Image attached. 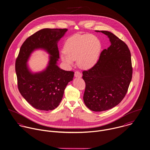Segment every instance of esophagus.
Segmentation results:
<instances>
[{"instance_id": "1", "label": "esophagus", "mask_w": 150, "mask_h": 150, "mask_svg": "<svg viewBox=\"0 0 150 150\" xmlns=\"http://www.w3.org/2000/svg\"><path fill=\"white\" fill-rule=\"evenodd\" d=\"M74 75H75V76L76 78H78L82 77V74H81V73L79 72V71H76V72H75Z\"/></svg>"}]
</instances>
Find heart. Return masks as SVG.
<instances>
[{"label": "heart", "mask_w": 150, "mask_h": 150, "mask_svg": "<svg viewBox=\"0 0 150 150\" xmlns=\"http://www.w3.org/2000/svg\"><path fill=\"white\" fill-rule=\"evenodd\" d=\"M101 43L95 35L76 34L68 38L64 45V52L60 54L62 61L67 65H72L74 60L82 68L93 67L99 58Z\"/></svg>", "instance_id": "b5f03b06"}]
</instances>
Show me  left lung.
Masks as SVG:
<instances>
[{
	"label": "left lung",
	"mask_w": 150,
	"mask_h": 150,
	"mask_svg": "<svg viewBox=\"0 0 150 150\" xmlns=\"http://www.w3.org/2000/svg\"><path fill=\"white\" fill-rule=\"evenodd\" d=\"M96 31L108 36L111 45L101 52L92 68L82 72L86 84L83 101L90 110L100 112L112 108L123 99L132 80L133 68L127 45L109 31Z\"/></svg>",
	"instance_id": "obj_1"
}]
</instances>
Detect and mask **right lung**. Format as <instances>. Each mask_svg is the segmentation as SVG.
Listing matches in <instances>:
<instances>
[{"instance_id": "right-lung-1", "label": "right lung", "mask_w": 150, "mask_h": 150, "mask_svg": "<svg viewBox=\"0 0 150 150\" xmlns=\"http://www.w3.org/2000/svg\"><path fill=\"white\" fill-rule=\"evenodd\" d=\"M67 29L45 28L28 37L22 45L16 61V72L20 93L33 108L50 111L57 108L68 83L73 80L74 72L57 66L59 51L57 42ZM45 50L50 54L48 67L43 71L32 73L26 62L36 49Z\"/></svg>"}]
</instances>
